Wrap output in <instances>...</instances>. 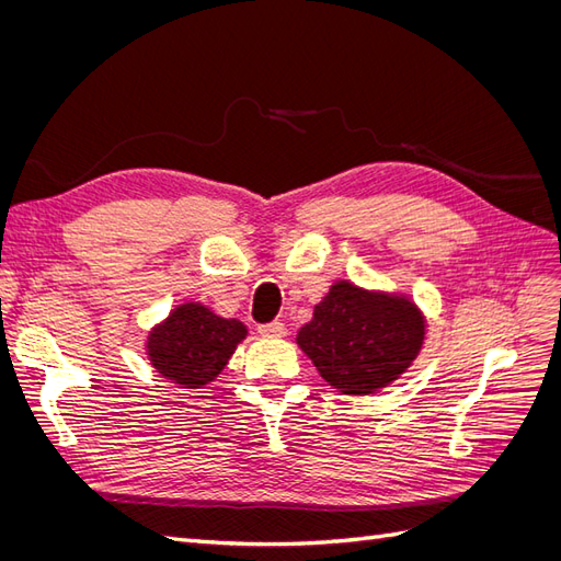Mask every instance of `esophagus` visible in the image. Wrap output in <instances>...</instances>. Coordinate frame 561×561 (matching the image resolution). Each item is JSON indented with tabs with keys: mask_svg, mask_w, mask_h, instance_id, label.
<instances>
[{
	"mask_svg": "<svg viewBox=\"0 0 561 561\" xmlns=\"http://www.w3.org/2000/svg\"><path fill=\"white\" fill-rule=\"evenodd\" d=\"M260 334H264V336H285L287 328H285V322H280V320L264 322V325H260Z\"/></svg>",
	"mask_w": 561,
	"mask_h": 561,
	"instance_id": "34e87169",
	"label": "esophagus"
}]
</instances>
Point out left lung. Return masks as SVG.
Returning a JSON list of instances; mask_svg holds the SVG:
<instances>
[{
  "label": "left lung",
  "mask_w": 561,
  "mask_h": 561,
  "mask_svg": "<svg viewBox=\"0 0 561 561\" xmlns=\"http://www.w3.org/2000/svg\"><path fill=\"white\" fill-rule=\"evenodd\" d=\"M423 336L426 318L412 299L336 280L297 332V344L339 393L369 396L407 371Z\"/></svg>",
  "instance_id": "obj_1"
}]
</instances>
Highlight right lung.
<instances>
[{
  "mask_svg": "<svg viewBox=\"0 0 561 561\" xmlns=\"http://www.w3.org/2000/svg\"><path fill=\"white\" fill-rule=\"evenodd\" d=\"M245 334L241 320L217 316L201 301H184L151 328L147 358L180 388H203L227 367Z\"/></svg>",
  "mask_w": 561,
  "mask_h": 561,
  "instance_id": "1",
  "label": "right lung"
}]
</instances>
